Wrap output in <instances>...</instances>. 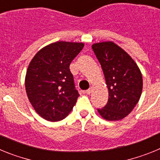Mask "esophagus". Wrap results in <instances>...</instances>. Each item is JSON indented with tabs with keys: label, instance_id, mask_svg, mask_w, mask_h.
Segmentation results:
<instances>
[{
	"label": "esophagus",
	"instance_id": "34e87169",
	"mask_svg": "<svg viewBox=\"0 0 160 160\" xmlns=\"http://www.w3.org/2000/svg\"><path fill=\"white\" fill-rule=\"evenodd\" d=\"M92 90H93V87H90V88H89L88 90H86V93H87V94H90V93H91V91H92Z\"/></svg>",
	"mask_w": 160,
	"mask_h": 160
}]
</instances>
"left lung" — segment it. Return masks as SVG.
<instances>
[{"label": "left lung", "instance_id": "8db88e82", "mask_svg": "<svg viewBox=\"0 0 160 160\" xmlns=\"http://www.w3.org/2000/svg\"><path fill=\"white\" fill-rule=\"evenodd\" d=\"M92 49L101 64L109 91L107 105L98 111L108 121L122 119L140 98L142 77L129 54L112 42L94 44Z\"/></svg>", "mask_w": 160, "mask_h": 160}]
</instances>
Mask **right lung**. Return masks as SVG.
I'll use <instances>...</instances> for the list:
<instances>
[{
	"label": "right lung",
	"instance_id": "1",
	"mask_svg": "<svg viewBox=\"0 0 160 160\" xmlns=\"http://www.w3.org/2000/svg\"><path fill=\"white\" fill-rule=\"evenodd\" d=\"M84 44L57 42L42 48L30 62L25 90L36 112L50 122L62 120L75 105V89L70 65Z\"/></svg>",
	"mask_w": 160,
	"mask_h": 160
}]
</instances>
